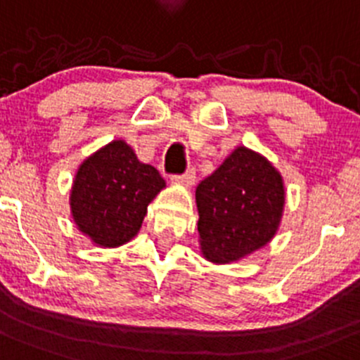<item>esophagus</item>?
<instances>
[{"instance_id":"esophagus-1","label":"esophagus","mask_w":360,"mask_h":360,"mask_svg":"<svg viewBox=\"0 0 360 360\" xmlns=\"http://www.w3.org/2000/svg\"><path fill=\"white\" fill-rule=\"evenodd\" d=\"M172 183L177 184V186L190 188L191 184L195 183V169H188L186 172L181 174V176H174Z\"/></svg>"}]
</instances>
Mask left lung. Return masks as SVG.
Listing matches in <instances>:
<instances>
[{"instance_id":"obj_1","label":"left lung","mask_w":360,"mask_h":360,"mask_svg":"<svg viewBox=\"0 0 360 360\" xmlns=\"http://www.w3.org/2000/svg\"><path fill=\"white\" fill-rule=\"evenodd\" d=\"M285 198L280 170L260 153L237 146L195 191L202 257L230 264L271 243L280 230Z\"/></svg>"}]
</instances>
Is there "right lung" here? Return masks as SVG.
Returning <instances> with one entry per match:
<instances>
[{
	"label": "right lung",
	"instance_id": "obj_1",
	"mask_svg": "<svg viewBox=\"0 0 360 360\" xmlns=\"http://www.w3.org/2000/svg\"><path fill=\"white\" fill-rule=\"evenodd\" d=\"M165 186L155 167L142 163L130 144L116 139L79 165L70 190V214L93 244L120 248L137 236L148 205Z\"/></svg>",
	"mask_w": 360,
	"mask_h": 360
}]
</instances>
